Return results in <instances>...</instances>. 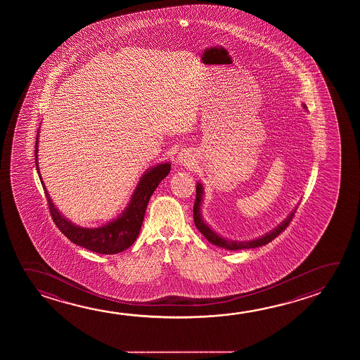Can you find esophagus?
Wrapping results in <instances>:
<instances>
[{"label": "esophagus", "instance_id": "1", "mask_svg": "<svg viewBox=\"0 0 360 360\" xmlns=\"http://www.w3.org/2000/svg\"><path fill=\"white\" fill-rule=\"evenodd\" d=\"M193 155L188 150H181L177 155V163L181 165H193Z\"/></svg>", "mask_w": 360, "mask_h": 360}]
</instances>
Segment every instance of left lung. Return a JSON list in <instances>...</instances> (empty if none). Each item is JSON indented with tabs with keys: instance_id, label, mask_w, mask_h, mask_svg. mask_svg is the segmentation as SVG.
Listing matches in <instances>:
<instances>
[{
	"instance_id": "8db88e82",
	"label": "left lung",
	"mask_w": 360,
	"mask_h": 360,
	"mask_svg": "<svg viewBox=\"0 0 360 360\" xmlns=\"http://www.w3.org/2000/svg\"><path fill=\"white\" fill-rule=\"evenodd\" d=\"M304 109L307 110V105L304 104ZM203 186L202 183L197 182L195 184V202L193 207V219H195V227L198 229L200 233L206 237L208 242H211L213 245H216L218 248H224V250H230V251H236V250H245V248H255L265 246L269 242H271L275 237L278 236L283 232L288 224H290L291 218L294 217V213L296 212V207L291 211L289 216L283 219V222L277 224L274 230L267 232L262 236L254 238V240H248V241H237V240H230L226 237L221 236L216 231L213 230L211 226H208L206 221L203 219L202 216V202H203Z\"/></svg>"
}]
</instances>
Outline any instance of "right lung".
<instances>
[{
    "mask_svg": "<svg viewBox=\"0 0 360 360\" xmlns=\"http://www.w3.org/2000/svg\"><path fill=\"white\" fill-rule=\"evenodd\" d=\"M37 153H39V133L36 138L35 146L36 169L48 198L49 208H50L53 222L71 242L96 254H119L134 243L142 229L143 219L147 211L148 202L150 200V195H153L154 191L160 186V183L171 172L169 162H162L150 167L143 173L142 177L139 178L134 192L130 195L128 206L124 208L123 212L120 213L118 217L101 224L99 227H82L72 224L63 213L60 212L59 208L53 205V200L48 193V189L42 182L41 174L39 169Z\"/></svg>",
    "mask_w": 360,
    "mask_h": 360,
    "instance_id": "1",
    "label": "right lung"
}]
</instances>
